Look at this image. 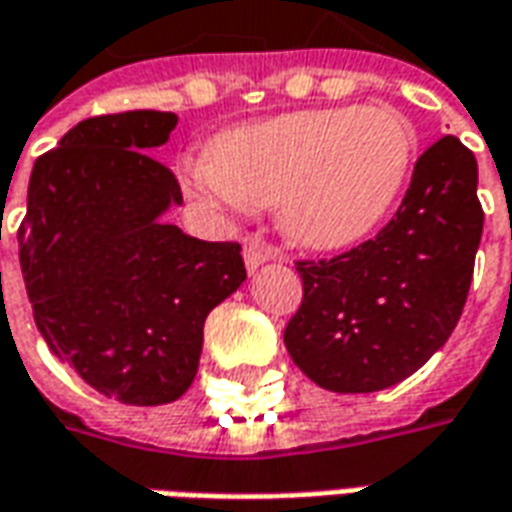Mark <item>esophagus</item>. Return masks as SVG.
<instances>
[{"label": "esophagus", "instance_id": "1", "mask_svg": "<svg viewBox=\"0 0 512 512\" xmlns=\"http://www.w3.org/2000/svg\"><path fill=\"white\" fill-rule=\"evenodd\" d=\"M274 255H277V249L266 244L263 238H249L244 244V263L249 271H255V268H260L268 260H274Z\"/></svg>", "mask_w": 512, "mask_h": 512}]
</instances>
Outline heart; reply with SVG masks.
<instances>
[{"label":"heart","mask_w":512,"mask_h":512,"mask_svg":"<svg viewBox=\"0 0 512 512\" xmlns=\"http://www.w3.org/2000/svg\"><path fill=\"white\" fill-rule=\"evenodd\" d=\"M417 136L392 106H332L230 128L194 164V189L230 208H277L293 244L343 249L403 191Z\"/></svg>","instance_id":"1"}]
</instances>
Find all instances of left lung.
I'll use <instances>...</instances> for the list:
<instances>
[{
  "instance_id": "obj_1",
  "label": "left lung",
  "mask_w": 512,
  "mask_h": 512,
  "mask_svg": "<svg viewBox=\"0 0 512 512\" xmlns=\"http://www.w3.org/2000/svg\"><path fill=\"white\" fill-rule=\"evenodd\" d=\"M483 235L477 161L458 136L417 158L384 230L332 260H299L304 296L285 348L329 392L395 386L447 343L461 318Z\"/></svg>"
}]
</instances>
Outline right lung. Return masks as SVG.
Instances as JSON below:
<instances>
[{
	"label": "right lung",
	"instance_id": "obj_1",
	"mask_svg": "<svg viewBox=\"0 0 512 512\" xmlns=\"http://www.w3.org/2000/svg\"><path fill=\"white\" fill-rule=\"evenodd\" d=\"M172 112L87 117L32 167L18 260L51 354L128 406L178 400L197 376L202 326L246 279L235 241L191 238L161 216L175 175L147 150Z\"/></svg>",
	"mask_w": 512,
	"mask_h": 512
}]
</instances>
